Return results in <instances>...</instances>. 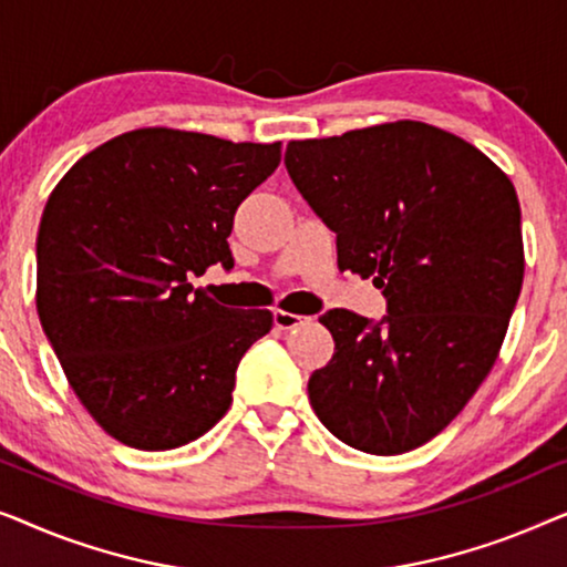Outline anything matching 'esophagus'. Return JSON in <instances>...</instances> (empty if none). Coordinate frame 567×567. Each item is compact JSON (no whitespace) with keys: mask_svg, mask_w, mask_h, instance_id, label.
<instances>
[{"mask_svg":"<svg viewBox=\"0 0 567 567\" xmlns=\"http://www.w3.org/2000/svg\"><path fill=\"white\" fill-rule=\"evenodd\" d=\"M307 320H309V317L284 312V309H276V312H274V324H276L278 330H291V328H299V324H305Z\"/></svg>","mask_w":567,"mask_h":567,"instance_id":"34e87169","label":"esophagus"}]
</instances>
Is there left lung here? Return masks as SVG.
<instances>
[{
    "instance_id": "left-lung-1",
    "label": "left lung",
    "mask_w": 567,
    "mask_h": 567,
    "mask_svg": "<svg viewBox=\"0 0 567 567\" xmlns=\"http://www.w3.org/2000/svg\"><path fill=\"white\" fill-rule=\"evenodd\" d=\"M301 198L336 231L338 266L374 278L382 320L330 309L336 353L307 392L332 436L367 454L423 446L498 359L522 293L514 183L464 138L421 121L286 146Z\"/></svg>"
}]
</instances>
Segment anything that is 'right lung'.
Instances as JSON below:
<instances>
[{
  "instance_id": "1",
  "label": "right lung",
  "mask_w": 567,
  "mask_h": 567,
  "mask_svg": "<svg viewBox=\"0 0 567 567\" xmlns=\"http://www.w3.org/2000/svg\"><path fill=\"white\" fill-rule=\"evenodd\" d=\"M278 162L281 142L138 128L84 154L49 196L38 317L74 394L121 444L177 449L229 410L239 359L274 315L221 307L188 281L235 266L237 208Z\"/></svg>"
}]
</instances>
